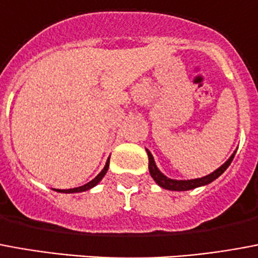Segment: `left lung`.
Listing matches in <instances>:
<instances>
[{"label": "left lung", "mask_w": 258, "mask_h": 258, "mask_svg": "<svg viewBox=\"0 0 258 258\" xmlns=\"http://www.w3.org/2000/svg\"><path fill=\"white\" fill-rule=\"evenodd\" d=\"M146 153H148L149 157V172H150L152 177L154 179V182L157 183L160 187L167 188V190H172V191H187V190L201 187V186H207V184H209L211 182H213L215 179H217L221 173L226 171L227 168L230 167L231 161H232V158H234L236 152H234V153L231 154V157L228 158L221 167L217 168L216 171H213V172L207 175V176L197 177V179H190V180H176V179L167 177L160 169H158L156 163H154L153 156H152V153L149 152L148 149H146Z\"/></svg>", "instance_id": "1"}]
</instances>
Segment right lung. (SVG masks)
Wrapping results in <instances>:
<instances>
[{
  "label": "right lung",
  "mask_w": 258,
  "mask_h": 258,
  "mask_svg": "<svg viewBox=\"0 0 258 258\" xmlns=\"http://www.w3.org/2000/svg\"><path fill=\"white\" fill-rule=\"evenodd\" d=\"M108 168H109V158H108V161H106V164H105L104 169L101 171L97 176L93 179V180H90L89 183H86V184H83V186H81V187H75V188H67V190H61V188H54L56 191L58 192H67V194H70V192H82V191H86V190H90V188H93L94 186H97L98 183L101 182V179L105 176V173L108 172Z\"/></svg>",
  "instance_id": "obj_1"
}]
</instances>
